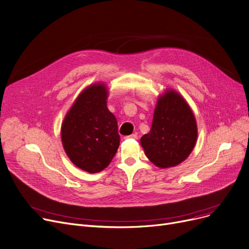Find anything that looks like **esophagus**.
<instances>
[{
  "instance_id": "34e87169",
  "label": "esophagus",
  "mask_w": 249,
  "mask_h": 249,
  "mask_svg": "<svg viewBox=\"0 0 249 249\" xmlns=\"http://www.w3.org/2000/svg\"><path fill=\"white\" fill-rule=\"evenodd\" d=\"M125 138H131V139L137 140V139H138V135H137V134H132V135H129V136H127V137H125Z\"/></svg>"
}]
</instances>
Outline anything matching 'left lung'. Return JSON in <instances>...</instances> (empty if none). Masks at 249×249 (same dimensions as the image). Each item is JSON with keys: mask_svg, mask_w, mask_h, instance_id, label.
<instances>
[{"mask_svg": "<svg viewBox=\"0 0 249 249\" xmlns=\"http://www.w3.org/2000/svg\"><path fill=\"white\" fill-rule=\"evenodd\" d=\"M196 138V122L191 107L180 94L168 89L158 98L152 127L141 138V145L151 162L167 168L189 156Z\"/></svg>", "mask_w": 249, "mask_h": 249, "instance_id": "8db88e82", "label": "left lung"}]
</instances>
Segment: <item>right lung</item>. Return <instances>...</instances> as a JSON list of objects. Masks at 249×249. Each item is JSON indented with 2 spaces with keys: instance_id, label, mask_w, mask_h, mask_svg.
<instances>
[{
  "instance_id": "1",
  "label": "right lung",
  "mask_w": 249,
  "mask_h": 249,
  "mask_svg": "<svg viewBox=\"0 0 249 249\" xmlns=\"http://www.w3.org/2000/svg\"><path fill=\"white\" fill-rule=\"evenodd\" d=\"M107 96L104 84L90 85L80 93L62 124L68 157L89 173L107 167L120 146L116 118L106 105Z\"/></svg>"
}]
</instances>
